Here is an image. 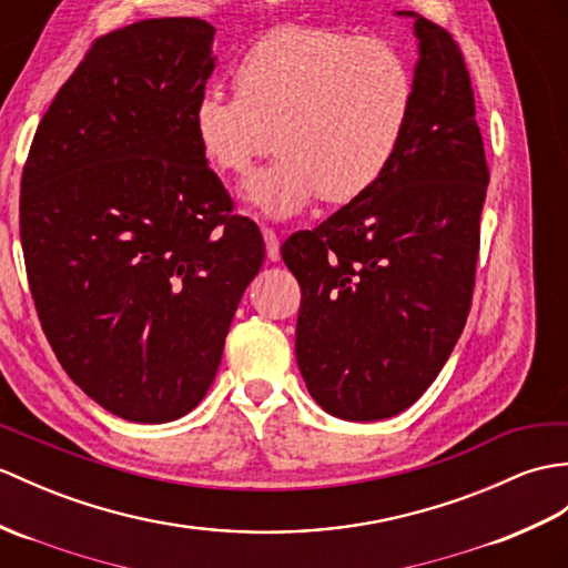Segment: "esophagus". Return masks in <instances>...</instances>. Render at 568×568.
Here are the masks:
<instances>
[{"label": "esophagus", "mask_w": 568, "mask_h": 568, "mask_svg": "<svg viewBox=\"0 0 568 568\" xmlns=\"http://www.w3.org/2000/svg\"><path fill=\"white\" fill-rule=\"evenodd\" d=\"M263 242H266V256L268 261H281V242H278V234L273 230H263Z\"/></svg>", "instance_id": "obj_1"}]
</instances>
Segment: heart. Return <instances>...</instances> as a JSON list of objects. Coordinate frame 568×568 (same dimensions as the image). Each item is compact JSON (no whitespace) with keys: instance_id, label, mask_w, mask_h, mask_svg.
<instances>
[{"instance_id":"heart-1","label":"heart","mask_w":568,"mask_h":568,"mask_svg":"<svg viewBox=\"0 0 568 568\" xmlns=\"http://www.w3.org/2000/svg\"><path fill=\"white\" fill-rule=\"evenodd\" d=\"M234 94L210 87L193 105V135L222 174L244 176L275 144L268 169L242 186L261 215L287 220L316 195L358 201L387 174L414 109V74L382 38L271 31L236 62Z\"/></svg>"}]
</instances>
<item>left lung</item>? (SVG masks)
Masks as SVG:
<instances>
[{
    "mask_svg": "<svg viewBox=\"0 0 568 568\" xmlns=\"http://www.w3.org/2000/svg\"><path fill=\"white\" fill-rule=\"evenodd\" d=\"M414 19V109L387 174L283 244L302 287L295 355L312 399L344 420L402 414L463 334L489 183L453 36Z\"/></svg>",
    "mask_w": 568,
    "mask_h": 568,
    "instance_id": "8db88e82",
    "label": "left lung"
}]
</instances>
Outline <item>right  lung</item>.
Returning <instances> with one entry per match:
<instances>
[{"label":"right lung","instance_id":"obj_1","mask_svg":"<svg viewBox=\"0 0 568 568\" xmlns=\"http://www.w3.org/2000/svg\"><path fill=\"white\" fill-rule=\"evenodd\" d=\"M213 41L189 17L99 38L23 166L21 246L43 332L74 385L135 424L205 397L266 256L193 135Z\"/></svg>","mask_w":568,"mask_h":568}]
</instances>
